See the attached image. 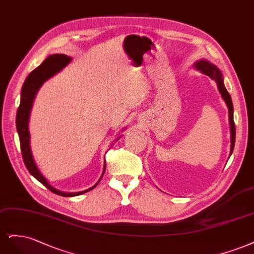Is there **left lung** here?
<instances>
[{"mask_svg": "<svg viewBox=\"0 0 254 254\" xmlns=\"http://www.w3.org/2000/svg\"><path fill=\"white\" fill-rule=\"evenodd\" d=\"M193 68H195L196 70H199L200 72L209 76L212 80L215 81L217 84L218 91H219L220 95H222V98L224 99V101L227 104V108L229 111V124H230V134H231V137H230L231 146H230V154H229V157H230L232 152H233L234 143H235V125H234V120H233V104H232V100H231V96L229 95L227 88L225 87L223 73L219 70V68L216 66V65L212 64L210 61L204 60V59L196 61L193 64Z\"/></svg>", "mask_w": 254, "mask_h": 254, "instance_id": "1", "label": "left lung"}]
</instances>
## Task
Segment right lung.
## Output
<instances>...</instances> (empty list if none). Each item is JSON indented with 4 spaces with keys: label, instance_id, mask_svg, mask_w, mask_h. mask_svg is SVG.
Wrapping results in <instances>:
<instances>
[{
    "label": "right lung",
    "instance_id": "right-lung-1",
    "mask_svg": "<svg viewBox=\"0 0 254 254\" xmlns=\"http://www.w3.org/2000/svg\"><path fill=\"white\" fill-rule=\"evenodd\" d=\"M70 61H71V58L66 55H63V54L51 55L48 56L36 69H34L29 73L21 89L20 106L17 112V119H15L17 130L20 138V145H21L23 160H24V163H25L27 170L29 171V173L34 176L37 181H39L41 184L44 185L48 190H51L55 194L65 196V197L78 196L93 190L101 181V178L105 172V167H106V163L104 161L102 175L99 181H98L93 187L80 192H63L56 189V188H54L50 184V182H48L44 177V175L40 172L39 168L37 167V163L34 159V156H32V152L30 149V133H29L28 124H29V117H30L31 109H32V104H34L37 93L39 92L40 87L44 84V82H46L48 79L54 77L56 73L61 71L67 64L70 63ZM122 130H126V127L122 128ZM121 135H119L115 139V141H118Z\"/></svg>",
    "mask_w": 254,
    "mask_h": 254
}]
</instances>
